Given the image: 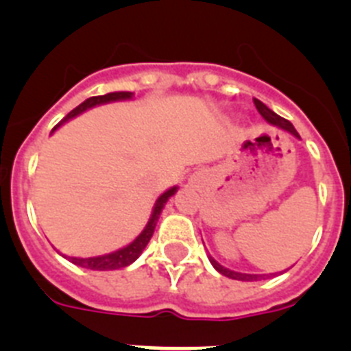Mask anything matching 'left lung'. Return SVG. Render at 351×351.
<instances>
[{
    "label": "left lung",
    "mask_w": 351,
    "mask_h": 351,
    "mask_svg": "<svg viewBox=\"0 0 351 351\" xmlns=\"http://www.w3.org/2000/svg\"><path fill=\"white\" fill-rule=\"evenodd\" d=\"M254 105H255V108H257V112L261 113V115L264 117V119H266L267 122H269V124L276 125V128L283 129V131H289L290 134H293V136H295V138H299V132L295 131V129H293V125L290 124V122L287 121V119H283V117L276 115V113H274L273 110L267 108V106L264 105L262 101L255 99V97H254ZM210 262H211V264H213V267L217 271H219L220 274H223V276H227V278H232V280H241V282H254V280H261V278H264V276H262V274H246V273H236V271H230V269H227V267L220 266L219 262L215 261V258H211V257H210Z\"/></svg>",
    "instance_id": "left-lung-1"
}]
</instances>
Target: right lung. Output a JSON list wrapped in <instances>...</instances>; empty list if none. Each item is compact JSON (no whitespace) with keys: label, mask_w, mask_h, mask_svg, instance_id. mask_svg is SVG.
Here are the masks:
<instances>
[{"label":"right lung","mask_w":351,"mask_h":351,"mask_svg":"<svg viewBox=\"0 0 351 351\" xmlns=\"http://www.w3.org/2000/svg\"><path fill=\"white\" fill-rule=\"evenodd\" d=\"M131 96H132V93H110V94H105V96L89 97V99H85L82 105H78L77 108L71 110V112H69L68 115H66L64 119H62V121L59 122V124L56 125L53 129H58L59 125L64 124L66 121L73 119V117H77L78 113L85 112V110L93 108V106L103 105V103H110V101L129 99ZM175 192H176V187H173V189H169V191L164 192V194L157 199V203H156V206H154V211H152V217H150V220H148L147 227H145L143 232H141V234L138 236V238L134 239L131 245L124 246V248L113 252V254L101 255V257H89V258L69 257V261L73 262V264H77V266L87 267V269H94V271L121 269V267L129 266L131 262H134L138 257H140L141 252L145 250V246L148 245V241H150V238H152V234H154V229H156V223H157V220H159V215H160V211H162L164 204H166V201H168V199L171 197Z\"/></svg>","instance_id":"add662e5"}]
</instances>
